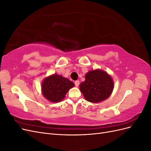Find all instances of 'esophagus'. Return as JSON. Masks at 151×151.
Returning <instances> with one entry per match:
<instances>
[{
	"instance_id": "34e87169",
	"label": "esophagus",
	"mask_w": 151,
	"mask_h": 151,
	"mask_svg": "<svg viewBox=\"0 0 151 151\" xmlns=\"http://www.w3.org/2000/svg\"><path fill=\"white\" fill-rule=\"evenodd\" d=\"M79 84H80L79 81H75V86H76V87H78L79 85Z\"/></svg>"
}]
</instances>
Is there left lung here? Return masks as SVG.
I'll return each mask as SVG.
<instances>
[{
    "instance_id": "obj_1",
    "label": "left lung",
    "mask_w": 151,
    "mask_h": 151,
    "mask_svg": "<svg viewBox=\"0 0 151 151\" xmlns=\"http://www.w3.org/2000/svg\"><path fill=\"white\" fill-rule=\"evenodd\" d=\"M113 82L110 76L101 70L87 73L80 90L85 99L91 103H99L107 99L112 93Z\"/></svg>"
}]
</instances>
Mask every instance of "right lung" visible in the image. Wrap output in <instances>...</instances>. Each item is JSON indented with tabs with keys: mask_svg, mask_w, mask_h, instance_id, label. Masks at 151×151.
Segmentation results:
<instances>
[{
	"mask_svg": "<svg viewBox=\"0 0 151 151\" xmlns=\"http://www.w3.org/2000/svg\"><path fill=\"white\" fill-rule=\"evenodd\" d=\"M74 84L62 76L54 74L44 79L42 86V93L50 101L57 103L64 99L66 93Z\"/></svg>",
	"mask_w": 151,
	"mask_h": 151,
	"instance_id": "1",
	"label": "right lung"
}]
</instances>
